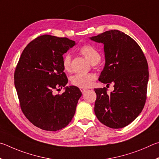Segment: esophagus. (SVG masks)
Masks as SVG:
<instances>
[{
    "mask_svg": "<svg viewBox=\"0 0 159 159\" xmlns=\"http://www.w3.org/2000/svg\"><path fill=\"white\" fill-rule=\"evenodd\" d=\"M80 91H81V92L82 93H84L86 91H87V89H84V88H81L80 89Z\"/></svg>",
    "mask_w": 159,
    "mask_h": 159,
    "instance_id": "34e87169",
    "label": "esophagus"
}]
</instances>
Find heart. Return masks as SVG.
<instances>
[{"label":"heart","instance_id":"obj_1","mask_svg":"<svg viewBox=\"0 0 159 159\" xmlns=\"http://www.w3.org/2000/svg\"><path fill=\"white\" fill-rule=\"evenodd\" d=\"M80 54L87 58L91 63H98L101 59V54L95 47L91 44H84L80 47L79 50ZM62 66L63 70L66 72H70L71 70V57L69 54H66L63 58ZM96 75L93 73L77 74L71 79L72 84L80 88H87L90 87Z\"/></svg>","mask_w":159,"mask_h":159}]
</instances>
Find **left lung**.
I'll return each mask as SVG.
<instances>
[{
	"label": "left lung",
	"mask_w": 159,
	"mask_h": 159,
	"mask_svg": "<svg viewBox=\"0 0 159 159\" xmlns=\"http://www.w3.org/2000/svg\"><path fill=\"white\" fill-rule=\"evenodd\" d=\"M104 44L105 64L99 81L115 89H95L94 107L96 117L105 126L121 129L128 126L141 113L147 99L148 64L138 44L118 30H110L90 38Z\"/></svg>",
	"instance_id": "obj_1"
}]
</instances>
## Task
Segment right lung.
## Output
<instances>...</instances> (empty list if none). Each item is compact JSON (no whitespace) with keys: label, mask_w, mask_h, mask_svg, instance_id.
Wrapping results in <instances>:
<instances>
[{"label":"right lung","mask_w":159,"mask_h":159,"mask_svg":"<svg viewBox=\"0 0 159 159\" xmlns=\"http://www.w3.org/2000/svg\"><path fill=\"white\" fill-rule=\"evenodd\" d=\"M75 44L67 38L40 35L25 47L16 67L14 79L21 109L34 126L43 130L62 129L74 116L82 96L80 89L66 87L61 95H54V91L68 83L63 55Z\"/></svg>","instance_id":"1"}]
</instances>
